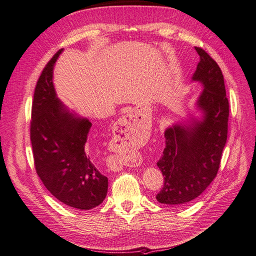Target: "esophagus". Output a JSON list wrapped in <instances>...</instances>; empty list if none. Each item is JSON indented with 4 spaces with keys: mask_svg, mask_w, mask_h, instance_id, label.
Here are the masks:
<instances>
[{
    "mask_svg": "<svg viewBox=\"0 0 256 256\" xmlns=\"http://www.w3.org/2000/svg\"><path fill=\"white\" fill-rule=\"evenodd\" d=\"M139 117L140 114L138 112H130L128 114H126V116L123 117L122 120V124L126 128H135L138 122H139Z\"/></svg>",
    "mask_w": 256,
    "mask_h": 256,
    "instance_id": "34e87169",
    "label": "esophagus"
}]
</instances>
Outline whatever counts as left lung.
I'll list each match as a JSON object with an SVG mask.
<instances>
[{
  "label": "left lung",
  "mask_w": 256,
  "mask_h": 256,
  "mask_svg": "<svg viewBox=\"0 0 256 256\" xmlns=\"http://www.w3.org/2000/svg\"><path fill=\"white\" fill-rule=\"evenodd\" d=\"M192 80L203 86L196 102L200 117L173 123L164 130L166 146L158 167L164 187L156 196L160 203L180 205L199 196L216 178L228 138V101L224 80L217 62L203 48Z\"/></svg>",
  "instance_id": "left-lung-1"
}]
</instances>
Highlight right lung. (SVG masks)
Listing matches in <instances>:
<instances>
[{
    "instance_id": "obj_1",
    "label": "right lung",
    "mask_w": 256,
    "mask_h": 256,
    "mask_svg": "<svg viewBox=\"0 0 256 256\" xmlns=\"http://www.w3.org/2000/svg\"><path fill=\"white\" fill-rule=\"evenodd\" d=\"M62 52L48 62L37 82L30 142L37 174L48 190L70 208L86 210L104 201L108 178L85 150L92 122L70 110L56 94L53 69Z\"/></svg>"
}]
</instances>
